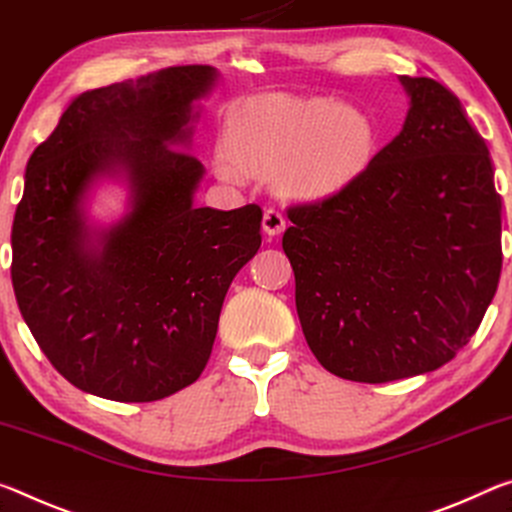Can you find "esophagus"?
I'll use <instances>...</instances> for the list:
<instances>
[{
	"label": "esophagus",
	"instance_id": "obj_1",
	"mask_svg": "<svg viewBox=\"0 0 512 512\" xmlns=\"http://www.w3.org/2000/svg\"><path fill=\"white\" fill-rule=\"evenodd\" d=\"M283 229H286V215L279 206H270L263 213V231L267 236H279Z\"/></svg>",
	"mask_w": 512,
	"mask_h": 512
}]
</instances>
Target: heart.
<instances>
[{"label": "heart", "instance_id": "b5f03b06", "mask_svg": "<svg viewBox=\"0 0 512 512\" xmlns=\"http://www.w3.org/2000/svg\"><path fill=\"white\" fill-rule=\"evenodd\" d=\"M226 142L240 167L272 172L283 165V190L320 199L370 170L379 152V129L365 108L331 97L265 95L240 106Z\"/></svg>", "mask_w": 512, "mask_h": 512}]
</instances>
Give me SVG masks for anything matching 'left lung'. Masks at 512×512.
<instances>
[{
    "label": "left lung",
    "mask_w": 512,
    "mask_h": 512,
    "mask_svg": "<svg viewBox=\"0 0 512 512\" xmlns=\"http://www.w3.org/2000/svg\"><path fill=\"white\" fill-rule=\"evenodd\" d=\"M410 108L363 177L292 204L283 251L306 342L324 370L388 383L449 363L501 274V197L460 99L401 77Z\"/></svg>",
    "instance_id": "obj_1"
}]
</instances>
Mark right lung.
<instances>
[{
  "mask_svg": "<svg viewBox=\"0 0 512 512\" xmlns=\"http://www.w3.org/2000/svg\"><path fill=\"white\" fill-rule=\"evenodd\" d=\"M215 79L211 65H179L81 92L27 163L15 299L49 363L90 395L158 401L195 383L226 290L261 247L258 204H192L204 165L177 145ZM120 169L132 211L92 243L80 199Z\"/></svg>",
  "mask_w": 512,
  "mask_h": 512,
  "instance_id": "right-lung-1",
  "label": "right lung"
}]
</instances>
